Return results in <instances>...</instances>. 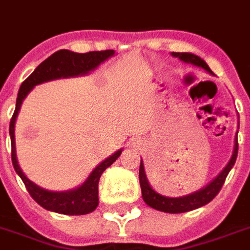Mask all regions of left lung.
Here are the masks:
<instances>
[{"label": "left lung", "instance_id": "1", "mask_svg": "<svg viewBox=\"0 0 250 250\" xmlns=\"http://www.w3.org/2000/svg\"><path fill=\"white\" fill-rule=\"evenodd\" d=\"M171 56L175 58L184 62V63L192 64L198 68L205 70L206 72H209L210 75H213V71L210 70L205 61L200 58L196 54L192 53H171ZM239 128V125H237ZM237 158V132L235 136V145H233V152L232 156L229 158V164L226 165L225 168L215 176L210 183H208L205 187H202L196 192H192L186 196H180V197H167L164 194L158 193L157 190L152 188V186L149 184V180L146 178L144 168V162L141 160L140 162V170H139V179H140V186H141V194H143V200L148 206L153 208V209L160 210L164 213H171V214H178V213H186V211H190V210L197 209L201 206L209 204L218 192L221 190L223 183H225L227 175L233 167L235 162Z\"/></svg>", "mask_w": 250, "mask_h": 250}]
</instances>
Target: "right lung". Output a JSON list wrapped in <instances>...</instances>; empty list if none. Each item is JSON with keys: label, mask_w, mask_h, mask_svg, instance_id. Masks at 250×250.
Returning a JSON list of instances; mask_svg holds the SVG:
<instances>
[{"label": "right lung", "mask_w": 250, "mask_h": 250, "mask_svg": "<svg viewBox=\"0 0 250 250\" xmlns=\"http://www.w3.org/2000/svg\"><path fill=\"white\" fill-rule=\"evenodd\" d=\"M114 54H115L114 50L75 53L67 49H61L58 52L53 53L44 62H41L19 88L15 111L10 121L9 128L10 139H11V161H13L14 168L24 183L31 197L44 209L54 211V213L66 214V215H84V214L92 213L98 206V182H100L102 172L118 160L123 149L117 150L114 154L102 161L101 164L97 165L88 175V178L74 189L62 190V192L45 189L42 187L31 182L18 164L17 148H15V122H17L21 104L28 96L29 92L39 84L54 79H61V78L86 75L90 71L96 70L105 61L111 58Z\"/></svg>", "instance_id": "obj_1"}]
</instances>
